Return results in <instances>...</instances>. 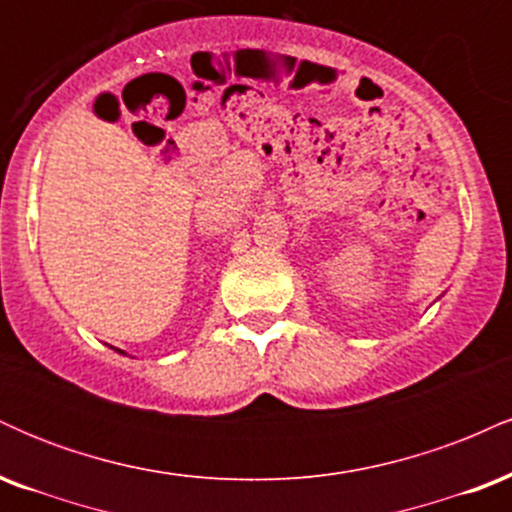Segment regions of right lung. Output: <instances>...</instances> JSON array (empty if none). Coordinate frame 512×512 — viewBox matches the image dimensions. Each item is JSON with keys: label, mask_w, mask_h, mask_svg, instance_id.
Masks as SVG:
<instances>
[{"label": "right lung", "mask_w": 512, "mask_h": 512, "mask_svg": "<svg viewBox=\"0 0 512 512\" xmlns=\"http://www.w3.org/2000/svg\"><path fill=\"white\" fill-rule=\"evenodd\" d=\"M117 351V354H125V351H120V349H115Z\"/></svg>", "instance_id": "1"}]
</instances>
